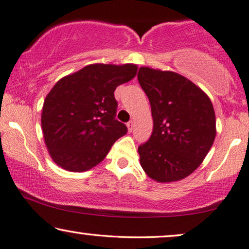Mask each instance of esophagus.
I'll return each instance as SVG.
<instances>
[{"label":"esophagus","mask_w":249,"mask_h":249,"mask_svg":"<svg viewBox=\"0 0 249 249\" xmlns=\"http://www.w3.org/2000/svg\"><path fill=\"white\" fill-rule=\"evenodd\" d=\"M126 126H127V129H128V132H132L133 127H134V122H133V121H129L128 123L126 124Z\"/></svg>","instance_id":"1"}]
</instances>
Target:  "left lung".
Masks as SVG:
<instances>
[{
    "label": "left lung",
    "instance_id": "1",
    "mask_svg": "<svg viewBox=\"0 0 249 249\" xmlns=\"http://www.w3.org/2000/svg\"><path fill=\"white\" fill-rule=\"evenodd\" d=\"M138 80L151 105L153 131L140 145V163L153 180L184 179L203 162L214 142L215 114L204 91L171 71L148 66Z\"/></svg>",
    "mask_w": 249,
    "mask_h": 249
}]
</instances>
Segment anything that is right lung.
<instances>
[{
	"label": "right lung",
	"mask_w": 249,
	"mask_h": 249,
	"mask_svg": "<svg viewBox=\"0 0 249 249\" xmlns=\"http://www.w3.org/2000/svg\"><path fill=\"white\" fill-rule=\"evenodd\" d=\"M135 64H90L58 80L45 98L41 127L45 144L63 169L82 173L97 166L126 134L115 120L114 91L134 78Z\"/></svg>",
	"instance_id": "add662e5"
}]
</instances>
